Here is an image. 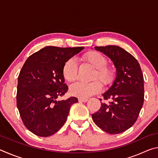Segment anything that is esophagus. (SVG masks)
Segmentation results:
<instances>
[{"label": "esophagus", "instance_id": "esophagus-1", "mask_svg": "<svg viewBox=\"0 0 158 158\" xmlns=\"http://www.w3.org/2000/svg\"><path fill=\"white\" fill-rule=\"evenodd\" d=\"M79 102H85L88 101L87 98H79Z\"/></svg>", "mask_w": 158, "mask_h": 158}]
</instances>
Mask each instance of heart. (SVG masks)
<instances>
[{"label":"heart","instance_id":"1","mask_svg":"<svg viewBox=\"0 0 158 158\" xmlns=\"http://www.w3.org/2000/svg\"><path fill=\"white\" fill-rule=\"evenodd\" d=\"M83 60L95 69L91 77V80L95 81L89 83L77 82L73 84L69 87V93L77 98H88L97 94L101 90L102 84L98 80H100L103 85L106 86L113 83L116 73L111 66L107 65V59L100 53L87 52L83 56ZM62 73L67 81H75L78 76V65L76 61L73 58L66 60L63 67Z\"/></svg>","mask_w":158,"mask_h":158}]
</instances>
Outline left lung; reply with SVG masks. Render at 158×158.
I'll return each mask as SVG.
<instances>
[{
	"label": "left lung",
	"mask_w": 158,
	"mask_h": 158,
	"mask_svg": "<svg viewBox=\"0 0 158 158\" xmlns=\"http://www.w3.org/2000/svg\"><path fill=\"white\" fill-rule=\"evenodd\" d=\"M113 61L116 77L111 86L103 93L100 109L92 114L95 123L105 132L118 134L135 124L144 100L143 77L137 60L118 46L95 47ZM102 100V99H100Z\"/></svg>",
	"instance_id": "8db88e82"
}]
</instances>
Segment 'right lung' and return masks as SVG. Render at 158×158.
Listing matches in <instances>:
<instances>
[{
  "instance_id": "add662e5",
  "label": "right lung",
  "mask_w": 158,
  "mask_h": 158,
  "mask_svg": "<svg viewBox=\"0 0 158 158\" xmlns=\"http://www.w3.org/2000/svg\"><path fill=\"white\" fill-rule=\"evenodd\" d=\"M84 47H46L30 56L18 77L17 106L25 126L35 135L46 137L65 123L75 97L57 101L65 95L62 69L66 60Z\"/></svg>"
}]
</instances>
